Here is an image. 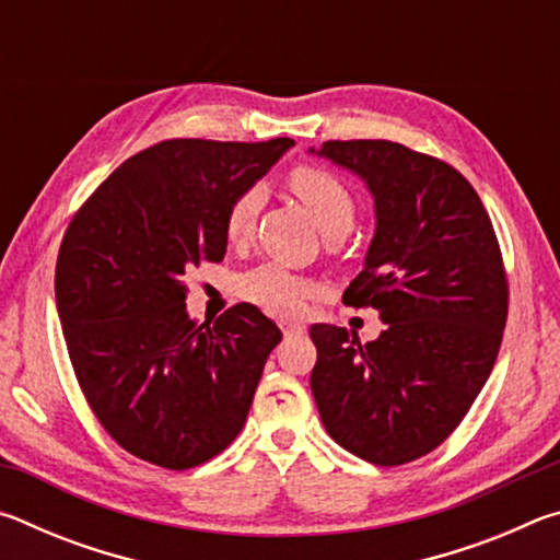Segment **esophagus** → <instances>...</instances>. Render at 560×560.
<instances>
[{
	"mask_svg": "<svg viewBox=\"0 0 560 560\" xmlns=\"http://www.w3.org/2000/svg\"><path fill=\"white\" fill-rule=\"evenodd\" d=\"M281 334L283 336H301L303 330H306V326L299 324V320H281Z\"/></svg>",
	"mask_w": 560,
	"mask_h": 560,
	"instance_id": "1",
	"label": "esophagus"
}]
</instances>
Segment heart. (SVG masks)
<instances>
[{"instance_id":"1","label":"heart","mask_w":560,"mask_h":560,"mask_svg":"<svg viewBox=\"0 0 560 560\" xmlns=\"http://www.w3.org/2000/svg\"><path fill=\"white\" fill-rule=\"evenodd\" d=\"M287 185L299 200L306 205L311 217L318 222L324 232L348 230L353 222L355 202L350 187L336 173L326 167L299 163L289 170ZM261 205V192L257 187L242 189L224 212V240L230 244H244L249 240L254 220H257ZM240 293L259 308L277 316L299 314L303 301L316 291L314 281L283 269L279 264H264L246 271L236 281Z\"/></svg>"}]
</instances>
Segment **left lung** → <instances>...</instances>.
I'll list each match as a JSON object with an SVG mask.
<instances>
[{"mask_svg": "<svg viewBox=\"0 0 560 560\" xmlns=\"http://www.w3.org/2000/svg\"><path fill=\"white\" fill-rule=\"evenodd\" d=\"M318 155L375 197L377 230L343 303L375 308L385 330L360 346L311 326V393L340 447L397 467L438 450L485 387L509 314L504 259L477 189L444 160L390 140H326Z\"/></svg>", "mask_w": 560, "mask_h": 560, "instance_id": "1", "label": "left lung"}]
</instances>
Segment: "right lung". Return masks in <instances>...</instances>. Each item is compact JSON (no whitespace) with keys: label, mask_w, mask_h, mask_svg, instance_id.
<instances>
[{"label":"right lung","mask_w":560,"mask_h":560,"mask_svg":"<svg viewBox=\"0 0 560 560\" xmlns=\"http://www.w3.org/2000/svg\"><path fill=\"white\" fill-rule=\"evenodd\" d=\"M291 145L163 140L113 170L66 226V348L91 412L132 457L189 469L242 432L281 330L252 303L195 324L185 277L222 261L226 207Z\"/></svg>","instance_id":"add662e5"}]
</instances>
